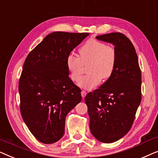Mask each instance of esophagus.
Instances as JSON below:
<instances>
[{
	"label": "esophagus",
	"instance_id": "1",
	"mask_svg": "<svg viewBox=\"0 0 158 158\" xmlns=\"http://www.w3.org/2000/svg\"><path fill=\"white\" fill-rule=\"evenodd\" d=\"M86 94H87V93H86L85 90H82V91H81V96H82V97H83V98H85Z\"/></svg>",
	"mask_w": 158,
	"mask_h": 158
}]
</instances>
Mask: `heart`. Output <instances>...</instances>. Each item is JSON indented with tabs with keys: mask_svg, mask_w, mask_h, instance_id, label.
Returning a JSON list of instances; mask_svg holds the SVG:
<instances>
[{
	"mask_svg": "<svg viewBox=\"0 0 158 158\" xmlns=\"http://www.w3.org/2000/svg\"><path fill=\"white\" fill-rule=\"evenodd\" d=\"M116 62V52L114 47L90 39L80 49V57L70 53L66 59V66L70 78L77 81L84 64H89L88 75L78 82L80 87L91 90L100 84L101 80L109 79L113 74Z\"/></svg>",
	"mask_w": 158,
	"mask_h": 158,
	"instance_id": "b5f03b06",
	"label": "heart"
}]
</instances>
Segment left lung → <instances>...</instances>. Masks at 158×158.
I'll use <instances>...</instances> for the list:
<instances>
[{
    "mask_svg": "<svg viewBox=\"0 0 158 158\" xmlns=\"http://www.w3.org/2000/svg\"><path fill=\"white\" fill-rule=\"evenodd\" d=\"M96 38L114 45L116 66L111 76L98 89L88 93L85 101L90 132L98 141L112 143L132 126L141 102V70L135 47L124 34L115 32Z\"/></svg>",
    "mask_w": 158,
    "mask_h": 158,
    "instance_id": "1",
    "label": "left lung"
}]
</instances>
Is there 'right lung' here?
<instances>
[{
  "label": "right lung",
  "instance_id": "right-lung-1",
  "mask_svg": "<svg viewBox=\"0 0 158 158\" xmlns=\"http://www.w3.org/2000/svg\"><path fill=\"white\" fill-rule=\"evenodd\" d=\"M88 33L55 31L28 55L19 80L20 109L36 139L52 144L63 137L68 114L82 100L69 77L66 59Z\"/></svg>",
  "mask_w": 158,
  "mask_h": 158
}]
</instances>
